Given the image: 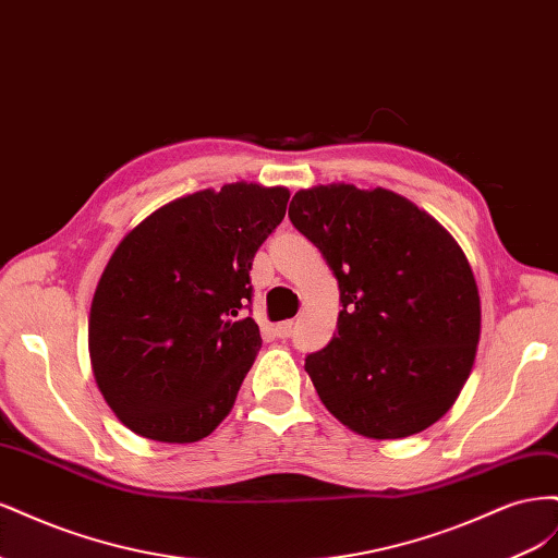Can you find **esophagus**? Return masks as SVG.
Here are the masks:
<instances>
[{
	"mask_svg": "<svg viewBox=\"0 0 558 558\" xmlns=\"http://www.w3.org/2000/svg\"><path fill=\"white\" fill-rule=\"evenodd\" d=\"M293 328H295L293 320H283V324H279V326L275 328V332H277L279 340H289V337L293 335Z\"/></svg>",
	"mask_w": 558,
	"mask_h": 558,
	"instance_id": "34e87169",
	"label": "esophagus"
}]
</instances>
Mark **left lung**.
<instances>
[{
	"mask_svg": "<svg viewBox=\"0 0 558 558\" xmlns=\"http://www.w3.org/2000/svg\"><path fill=\"white\" fill-rule=\"evenodd\" d=\"M291 223L340 283L332 340L305 359L320 402L373 440L426 430L459 398L480 342L465 253L410 199L356 185L293 195Z\"/></svg>",
	"mask_w": 558,
	"mask_h": 558,
	"instance_id": "1",
	"label": "left lung"
}]
</instances>
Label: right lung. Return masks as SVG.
<instances>
[{
  "mask_svg": "<svg viewBox=\"0 0 558 558\" xmlns=\"http://www.w3.org/2000/svg\"><path fill=\"white\" fill-rule=\"evenodd\" d=\"M286 189L230 183L160 207L125 234L90 307L99 391L156 442H197L232 410L260 351L251 265L283 221Z\"/></svg>",
  "mask_w": 558,
  "mask_h": 558,
  "instance_id": "right-lung-1",
  "label": "right lung"
}]
</instances>
